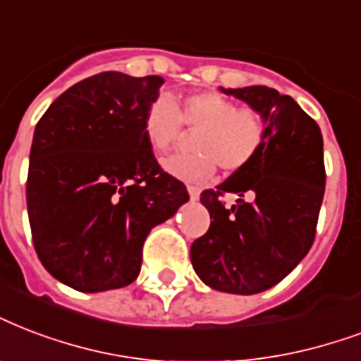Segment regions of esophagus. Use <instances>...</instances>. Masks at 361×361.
Returning <instances> with one entry per match:
<instances>
[{
    "label": "esophagus",
    "instance_id": "obj_1",
    "mask_svg": "<svg viewBox=\"0 0 361 361\" xmlns=\"http://www.w3.org/2000/svg\"><path fill=\"white\" fill-rule=\"evenodd\" d=\"M187 191H189V197H191V200H197L200 197V187L189 185L187 187Z\"/></svg>",
    "mask_w": 361,
    "mask_h": 361
}]
</instances>
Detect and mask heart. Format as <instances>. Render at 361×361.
<instances>
[{
  "mask_svg": "<svg viewBox=\"0 0 361 361\" xmlns=\"http://www.w3.org/2000/svg\"><path fill=\"white\" fill-rule=\"evenodd\" d=\"M195 136V155L174 153L162 159V170L183 181H208L217 164L227 172H238L254 161L265 144L267 125L263 115L250 107L238 109L235 102L216 92H200L183 100L181 109L169 96H157L144 114V134L155 153H164L183 134Z\"/></svg>",
  "mask_w": 361,
  "mask_h": 361,
  "instance_id": "1",
  "label": "heart"
}]
</instances>
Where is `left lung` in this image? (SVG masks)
<instances>
[{
    "instance_id": "1",
    "label": "left lung",
    "mask_w": 361,
    "mask_h": 361,
    "mask_svg": "<svg viewBox=\"0 0 361 361\" xmlns=\"http://www.w3.org/2000/svg\"><path fill=\"white\" fill-rule=\"evenodd\" d=\"M263 115L265 144L246 169L200 192L210 229L192 242L195 272L212 290L254 295L279 284L314 242L326 169L320 126L291 96L263 85L219 89ZM224 192H235L227 209Z\"/></svg>"
}]
</instances>
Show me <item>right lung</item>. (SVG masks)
Wrapping results in <instances>:
<instances>
[{"label": "right lung", "mask_w": 361, "mask_h": 361, "mask_svg": "<svg viewBox=\"0 0 361 361\" xmlns=\"http://www.w3.org/2000/svg\"><path fill=\"white\" fill-rule=\"evenodd\" d=\"M162 82L104 71L60 94L35 126L26 183L32 238L43 267L73 290L134 282L149 231L189 200L144 134L145 107Z\"/></svg>", "instance_id": "obj_1"}]
</instances>
